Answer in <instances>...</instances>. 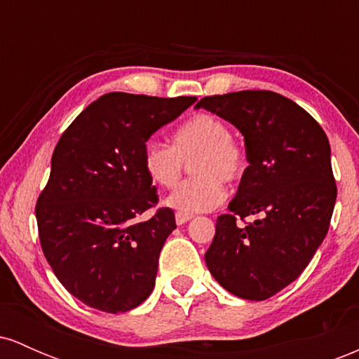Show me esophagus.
<instances>
[{
    "mask_svg": "<svg viewBox=\"0 0 359 359\" xmlns=\"http://www.w3.org/2000/svg\"><path fill=\"white\" fill-rule=\"evenodd\" d=\"M192 219V214H184V212H175V222L177 224H185L187 221Z\"/></svg>",
    "mask_w": 359,
    "mask_h": 359,
    "instance_id": "obj_1",
    "label": "esophagus"
}]
</instances>
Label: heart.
Segmentation results:
<instances>
[{
  "mask_svg": "<svg viewBox=\"0 0 359 359\" xmlns=\"http://www.w3.org/2000/svg\"><path fill=\"white\" fill-rule=\"evenodd\" d=\"M194 174L167 199L184 214L211 211L224 201L222 182H238L246 170V151L231 137L228 123L214 114L201 113L182 123L170 137V147L148 142L143 147V170L155 185L172 189L179 184L184 162Z\"/></svg>",
  "mask_w": 359,
  "mask_h": 359,
  "instance_id": "heart-1",
  "label": "heart"
}]
</instances>
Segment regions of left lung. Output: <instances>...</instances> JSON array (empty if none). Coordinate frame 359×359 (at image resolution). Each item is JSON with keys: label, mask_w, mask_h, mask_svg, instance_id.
<instances>
[{"label": "left lung", "mask_w": 359, "mask_h": 359, "mask_svg": "<svg viewBox=\"0 0 359 359\" xmlns=\"http://www.w3.org/2000/svg\"><path fill=\"white\" fill-rule=\"evenodd\" d=\"M245 137L246 167L205 251L233 295L270 299L306 270L327 234L337 187L331 147L306 109L273 90H238L197 102ZM248 215H258L246 223ZM243 220L245 225H238Z\"/></svg>", "instance_id": "8db88e82"}]
</instances>
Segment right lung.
Listing matches in <instances>:
<instances>
[{
	"instance_id": "1",
	"label": "right lung",
	"mask_w": 359,
	"mask_h": 359,
	"mask_svg": "<svg viewBox=\"0 0 359 359\" xmlns=\"http://www.w3.org/2000/svg\"><path fill=\"white\" fill-rule=\"evenodd\" d=\"M196 97L109 93L62 133L36 201L42 251L59 282L86 306L118 314L155 287L158 257L175 226L143 170V147Z\"/></svg>"
}]
</instances>
